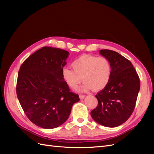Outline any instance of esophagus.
I'll list each match as a JSON object with an SVG mask.
<instances>
[{"instance_id": "obj_1", "label": "esophagus", "mask_w": 154, "mask_h": 154, "mask_svg": "<svg viewBox=\"0 0 154 154\" xmlns=\"http://www.w3.org/2000/svg\"><path fill=\"white\" fill-rule=\"evenodd\" d=\"M85 95H82V94H80V100L84 99V98H85Z\"/></svg>"}]
</instances>
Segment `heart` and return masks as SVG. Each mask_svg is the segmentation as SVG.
Listing matches in <instances>:
<instances>
[{
    "label": "heart",
    "instance_id": "1",
    "mask_svg": "<svg viewBox=\"0 0 154 154\" xmlns=\"http://www.w3.org/2000/svg\"><path fill=\"white\" fill-rule=\"evenodd\" d=\"M73 69L64 68L62 75L65 83L74 89L82 80L84 81L79 88L80 91H94L104 89L109 84L112 76V66L105 57L83 54L74 60Z\"/></svg>",
    "mask_w": 154,
    "mask_h": 154
}]
</instances>
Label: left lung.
<instances>
[{
  "label": "left lung",
  "instance_id": "8db88e82",
  "mask_svg": "<svg viewBox=\"0 0 154 154\" xmlns=\"http://www.w3.org/2000/svg\"><path fill=\"white\" fill-rule=\"evenodd\" d=\"M100 54L109 60L112 76L109 84L97 93L96 108L91 112L96 122L106 127H116L132 114L140 89V81L132 63L114 51L101 49Z\"/></svg>",
  "mask_w": 154,
  "mask_h": 154
}]
</instances>
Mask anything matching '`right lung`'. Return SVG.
<instances>
[{
  "mask_svg": "<svg viewBox=\"0 0 154 154\" xmlns=\"http://www.w3.org/2000/svg\"><path fill=\"white\" fill-rule=\"evenodd\" d=\"M69 53L43 47L23 62L18 74L17 95L32 123L51 129L66 122L79 96L70 91L62 75Z\"/></svg>",
  "mask_w": 154,
  "mask_h": 154,
  "instance_id": "right-lung-1",
  "label": "right lung"
}]
</instances>
